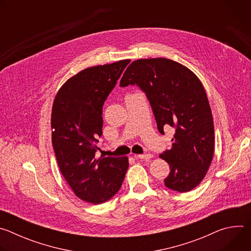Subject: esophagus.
<instances>
[{"instance_id": "34e87169", "label": "esophagus", "mask_w": 251, "mask_h": 251, "mask_svg": "<svg viewBox=\"0 0 251 251\" xmlns=\"http://www.w3.org/2000/svg\"><path fill=\"white\" fill-rule=\"evenodd\" d=\"M135 159H143V160H148L153 157L151 154H141V155H135Z\"/></svg>"}]
</instances>
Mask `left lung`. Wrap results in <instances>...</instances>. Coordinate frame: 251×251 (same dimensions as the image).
<instances>
[{
    "mask_svg": "<svg viewBox=\"0 0 251 251\" xmlns=\"http://www.w3.org/2000/svg\"><path fill=\"white\" fill-rule=\"evenodd\" d=\"M137 85L147 96L158 130L175 129L170 150L160 158L170 165L165 186L178 193L195 189L202 181L212 160L214 128L204 88L196 75L168 58L133 61L120 86Z\"/></svg>",
    "mask_w": 251,
    "mask_h": 251,
    "instance_id": "1",
    "label": "left lung"
}]
</instances>
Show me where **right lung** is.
Instances as JSON below:
<instances>
[{
  "instance_id": "right-lung-1",
  "label": "right lung",
  "mask_w": 251,
  "mask_h": 251,
  "mask_svg": "<svg viewBox=\"0 0 251 251\" xmlns=\"http://www.w3.org/2000/svg\"><path fill=\"white\" fill-rule=\"evenodd\" d=\"M130 60L88 67L69 78L52 105V147L59 170L76 197L94 204L120 190L127 157L96 158L102 107Z\"/></svg>"
}]
</instances>
